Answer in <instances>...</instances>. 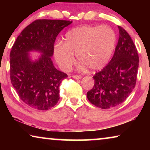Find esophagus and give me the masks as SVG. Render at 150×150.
<instances>
[{"label": "esophagus", "mask_w": 150, "mask_h": 150, "mask_svg": "<svg viewBox=\"0 0 150 150\" xmlns=\"http://www.w3.org/2000/svg\"><path fill=\"white\" fill-rule=\"evenodd\" d=\"M72 78H73V79H74L78 80V79H81L82 76H80V75H73Z\"/></svg>", "instance_id": "obj_1"}]
</instances>
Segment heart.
Instances as JSON below:
<instances>
[{
    "label": "heart",
    "instance_id": "obj_1",
    "mask_svg": "<svg viewBox=\"0 0 150 150\" xmlns=\"http://www.w3.org/2000/svg\"><path fill=\"white\" fill-rule=\"evenodd\" d=\"M116 44V35L110 26H83L69 30L63 44L54 47L56 61L63 70L71 68L76 54L79 62L90 69H100L108 62Z\"/></svg>",
    "mask_w": 150,
    "mask_h": 150
}]
</instances>
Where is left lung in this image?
Instances as JSON below:
<instances>
[{
    "label": "left lung",
    "mask_w": 150,
    "mask_h": 150,
    "mask_svg": "<svg viewBox=\"0 0 150 150\" xmlns=\"http://www.w3.org/2000/svg\"><path fill=\"white\" fill-rule=\"evenodd\" d=\"M120 37L113 57L108 65L93 76L94 85L87 92L89 101L106 109L122 104L136 85L139 54L129 34L118 26Z\"/></svg>",
    "instance_id": "obj_1"
}]
</instances>
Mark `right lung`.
<instances>
[{
	"mask_svg": "<svg viewBox=\"0 0 150 150\" xmlns=\"http://www.w3.org/2000/svg\"><path fill=\"white\" fill-rule=\"evenodd\" d=\"M72 21L36 20L16 39L10 52V79L20 99L30 107L46 110L59 100V85L67 74L55 68L50 57L59 33ZM42 54L33 62L28 52Z\"/></svg>",
	"mask_w": 150,
	"mask_h": 150,
	"instance_id": "right-lung-1",
	"label": "right lung"
}]
</instances>
